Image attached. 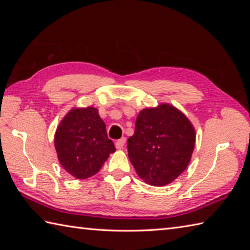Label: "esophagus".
Masks as SVG:
<instances>
[{
  "label": "esophagus",
  "instance_id": "34e87169",
  "mask_svg": "<svg viewBox=\"0 0 250 250\" xmlns=\"http://www.w3.org/2000/svg\"><path fill=\"white\" fill-rule=\"evenodd\" d=\"M125 144V137H122V139L118 140L116 142V148L117 149H122Z\"/></svg>",
  "mask_w": 250,
  "mask_h": 250
}]
</instances>
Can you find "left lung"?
<instances>
[{"label": "left lung", "instance_id": "obj_1", "mask_svg": "<svg viewBox=\"0 0 250 250\" xmlns=\"http://www.w3.org/2000/svg\"><path fill=\"white\" fill-rule=\"evenodd\" d=\"M194 144L195 130L187 116L162 103L140 111L134 134L128 139V156L145 183L162 187L188 167Z\"/></svg>", "mask_w": 250, "mask_h": 250}]
</instances>
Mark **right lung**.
I'll use <instances>...</instances> for the list:
<instances>
[{"label": "right lung", "instance_id": "right-lung-1", "mask_svg": "<svg viewBox=\"0 0 250 250\" xmlns=\"http://www.w3.org/2000/svg\"><path fill=\"white\" fill-rule=\"evenodd\" d=\"M55 147L62 167L77 179L97 174L116 151L105 122L92 106L74 107L63 117L55 133Z\"/></svg>", "mask_w": 250, "mask_h": 250}]
</instances>
